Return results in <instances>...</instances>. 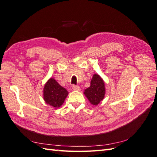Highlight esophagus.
Returning <instances> with one entry per match:
<instances>
[{"mask_svg": "<svg viewBox=\"0 0 157 157\" xmlns=\"http://www.w3.org/2000/svg\"><path fill=\"white\" fill-rule=\"evenodd\" d=\"M73 90H75V91H79V90H80V88L79 86H77V85H73Z\"/></svg>", "mask_w": 157, "mask_h": 157, "instance_id": "1", "label": "esophagus"}]
</instances>
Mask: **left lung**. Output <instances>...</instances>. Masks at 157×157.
<instances>
[{
    "instance_id": "8db88e82",
    "label": "left lung",
    "mask_w": 157,
    "mask_h": 157,
    "mask_svg": "<svg viewBox=\"0 0 157 157\" xmlns=\"http://www.w3.org/2000/svg\"><path fill=\"white\" fill-rule=\"evenodd\" d=\"M105 93V88L103 80L98 75H94L90 82V86L85 90V96L92 105H96L103 100Z\"/></svg>"
}]
</instances>
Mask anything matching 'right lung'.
<instances>
[{
  "label": "right lung",
  "instance_id": "right-lung-1",
  "mask_svg": "<svg viewBox=\"0 0 157 157\" xmlns=\"http://www.w3.org/2000/svg\"><path fill=\"white\" fill-rule=\"evenodd\" d=\"M68 92L61 86L54 78H50L44 88V99L46 103L55 108L59 107L64 102Z\"/></svg>",
  "mask_w": 157,
  "mask_h": 157
}]
</instances>
